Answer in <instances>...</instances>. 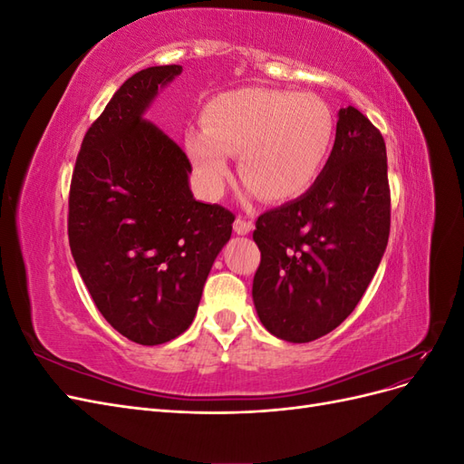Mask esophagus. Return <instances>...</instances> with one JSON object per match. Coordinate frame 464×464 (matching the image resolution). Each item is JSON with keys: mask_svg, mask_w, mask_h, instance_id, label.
Segmentation results:
<instances>
[{"mask_svg": "<svg viewBox=\"0 0 464 464\" xmlns=\"http://www.w3.org/2000/svg\"><path fill=\"white\" fill-rule=\"evenodd\" d=\"M251 230H254V222H251V220H246V218H242V217H237V218L234 220V232H236V234L246 236V234H249Z\"/></svg>", "mask_w": 464, "mask_h": 464, "instance_id": "34e87169", "label": "esophagus"}]
</instances>
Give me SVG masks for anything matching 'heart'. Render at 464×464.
<instances>
[{
  "label": "heart",
  "mask_w": 464,
  "mask_h": 464,
  "mask_svg": "<svg viewBox=\"0 0 464 464\" xmlns=\"http://www.w3.org/2000/svg\"><path fill=\"white\" fill-rule=\"evenodd\" d=\"M334 141V116L315 94L237 89L210 102L205 125L186 137L195 178L207 198H218L232 178V154L249 195L288 201L310 188Z\"/></svg>",
  "instance_id": "b5f03b06"
}]
</instances>
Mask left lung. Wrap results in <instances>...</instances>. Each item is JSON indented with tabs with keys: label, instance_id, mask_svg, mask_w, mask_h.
Wrapping results in <instances>:
<instances>
[{
	"label": "left lung",
	"instance_id": "left-lung-1",
	"mask_svg": "<svg viewBox=\"0 0 464 464\" xmlns=\"http://www.w3.org/2000/svg\"><path fill=\"white\" fill-rule=\"evenodd\" d=\"M391 224L387 150L354 106L339 110L334 145L314 186L256 222L254 276L263 327L312 343L354 312L385 254Z\"/></svg>",
	"mask_w": 464,
	"mask_h": 464
}]
</instances>
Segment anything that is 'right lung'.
I'll return each instance as SVG.
<instances>
[{"instance_id": "obj_1", "label": "right lung", "mask_w": 464, "mask_h": 464, "mask_svg": "<svg viewBox=\"0 0 464 464\" xmlns=\"http://www.w3.org/2000/svg\"><path fill=\"white\" fill-rule=\"evenodd\" d=\"M181 65L147 67L82 139L69 191V246L98 312L125 339H176L198 314L234 215L189 189L186 152L147 120Z\"/></svg>"}]
</instances>
